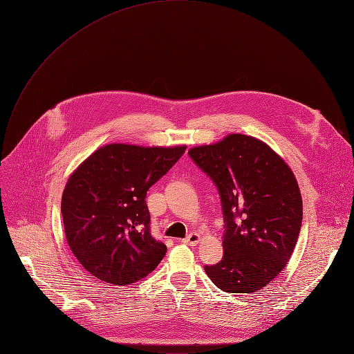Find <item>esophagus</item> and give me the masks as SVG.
<instances>
[{"label": "esophagus", "instance_id": "1", "mask_svg": "<svg viewBox=\"0 0 354 354\" xmlns=\"http://www.w3.org/2000/svg\"><path fill=\"white\" fill-rule=\"evenodd\" d=\"M198 242H200V234L196 233V232L190 233L186 239H183V243L190 245V246H196Z\"/></svg>", "mask_w": 354, "mask_h": 354}]
</instances>
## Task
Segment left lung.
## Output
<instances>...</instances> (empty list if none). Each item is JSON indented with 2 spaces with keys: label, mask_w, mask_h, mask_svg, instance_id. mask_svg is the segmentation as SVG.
Instances as JSON below:
<instances>
[{
  "label": "left lung",
  "mask_w": 354,
  "mask_h": 354,
  "mask_svg": "<svg viewBox=\"0 0 354 354\" xmlns=\"http://www.w3.org/2000/svg\"><path fill=\"white\" fill-rule=\"evenodd\" d=\"M189 156L215 183L225 222L223 257L205 266V274L223 292L263 289L286 267L301 227L292 169L268 145L239 133L193 147Z\"/></svg>",
  "instance_id": "1"
}]
</instances>
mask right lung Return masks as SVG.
<instances>
[{
  "label": "right lung",
  "instance_id": "1",
  "mask_svg": "<svg viewBox=\"0 0 354 354\" xmlns=\"http://www.w3.org/2000/svg\"><path fill=\"white\" fill-rule=\"evenodd\" d=\"M185 150L186 146L106 145L69 176L61 201L65 236L95 279L131 285L164 259L167 246L150 233L146 196Z\"/></svg>",
  "mask_w": 354,
  "mask_h": 354
}]
</instances>
